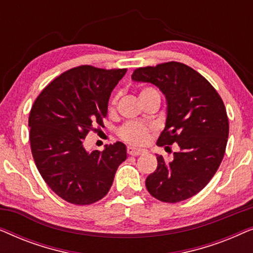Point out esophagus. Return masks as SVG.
I'll return each mask as SVG.
<instances>
[{
	"instance_id": "34e87169",
	"label": "esophagus",
	"mask_w": 253,
	"mask_h": 253,
	"mask_svg": "<svg viewBox=\"0 0 253 253\" xmlns=\"http://www.w3.org/2000/svg\"><path fill=\"white\" fill-rule=\"evenodd\" d=\"M126 151L129 155H141V154L146 153V150H144V148H136L132 146H127Z\"/></svg>"
}]
</instances>
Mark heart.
<instances>
[{"instance_id": "1", "label": "heart", "mask_w": 253, "mask_h": 253, "mask_svg": "<svg viewBox=\"0 0 253 253\" xmlns=\"http://www.w3.org/2000/svg\"><path fill=\"white\" fill-rule=\"evenodd\" d=\"M148 95H159V92L153 87H145L139 93L140 99ZM148 132H150V129L146 126L134 122L124 124L120 129V136L124 140H126L127 143L137 145L144 144L147 140Z\"/></svg>"}]
</instances>
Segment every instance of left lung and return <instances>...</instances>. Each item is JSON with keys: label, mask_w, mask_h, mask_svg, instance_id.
<instances>
[{"label": "left lung", "mask_w": 253, "mask_h": 253, "mask_svg": "<svg viewBox=\"0 0 253 253\" xmlns=\"http://www.w3.org/2000/svg\"><path fill=\"white\" fill-rule=\"evenodd\" d=\"M131 79L153 84L166 96L165 130L157 145L179 147L169 162L157 154L158 167L146 178L148 192L165 203L191 198L212 179L223 159L229 122L222 99L202 75L178 62L136 69Z\"/></svg>", "instance_id": "1"}]
</instances>
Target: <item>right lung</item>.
Instances as JSON below:
<instances>
[{"mask_svg":"<svg viewBox=\"0 0 253 253\" xmlns=\"http://www.w3.org/2000/svg\"><path fill=\"white\" fill-rule=\"evenodd\" d=\"M126 69L82 65L65 71L43 88L29 117L31 151L48 186L65 202L89 205L102 199L119 166L126 159L121 141L87 151L85 137L103 126L113 89Z\"/></svg>","mask_w":253,"mask_h":253,"instance_id":"obj_1","label":"right lung"}]
</instances>
